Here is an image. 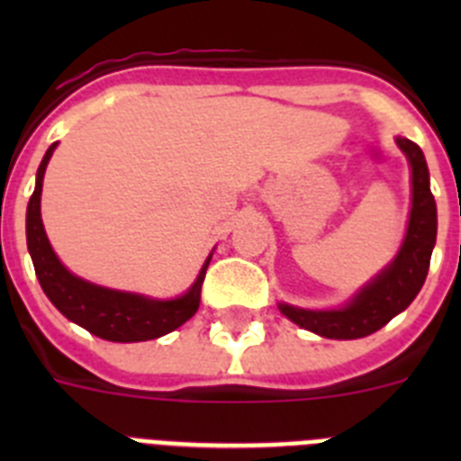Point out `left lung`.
I'll return each instance as SVG.
<instances>
[{
  "mask_svg": "<svg viewBox=\"0 0 461 461\" xmlns=\"http://www.w3.org/2000/svg\"><path fill=\"white\" fill-rule=\"evenodd\" d=\"M411 166V212L404 242L397 256L337 309H303L279 303V312L300 328L325 339H360L404 312L420 293L437 244V203L429 189V170L422 149L409 138H394Z\"/></svg>",
  "mask_w": 461,
  "mask_h": 461,
  "instance_id": "8db88e82",
  "label": "left lung"
}]
</instances>
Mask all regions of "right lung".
Instances as JSON below:
<instances>
[{"label":"right lung","instance_id":"add662e5","mask_svg":"<svg viewBox=\"0 0 461 461\" xmlns=\"http://www.w3.org/2000/svg\"><path fill=\"white\" fill-rule=\"evenodd\" d=\"M55 148L57 142H52L36 170L34 194L27 205V249H30L36 276H39V284L48 300L68 321L85 328L87 332L101 337V339L120 341V344L158 339L186 323L201 304V286L212 254L203 263L189 291L170 297V300L99 286L83 276H76L64 267L62 260L57 258L46 235V228H43V219H41L43 175H46L48 161H50Z\"/></svg>","mask_w":461,"mask_h":461}]
</instances>
